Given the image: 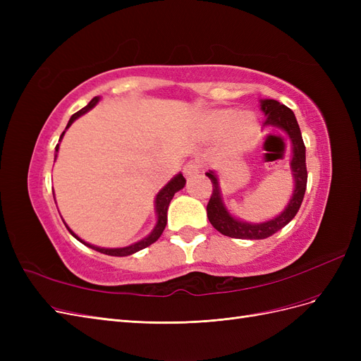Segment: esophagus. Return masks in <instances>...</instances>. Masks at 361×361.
<instances>
[{
	"instance_id": "esophagus-1",
	"label": "esophagus",
	"mask_w": 361,
	"mask_h": 361,
	"mask_svg": "<svg viewBox=\"0 0 361 361\" xmlns=\"http://www.w3.org/2000/svg\"><path fill=\"white\" fill-rule=\"evenodd\" d=\"M199 171H200V166L195 161H190L187 166L183 167V173H185V176H187V178L195 176V174H197Z\"/></svg>"
}]
</instances>
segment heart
<instances>
[{"instance_id": "1", "label": "heart", "mask_w": 361, "mask_h": 361, "mask_svg": "<svg viewBox=\"0 0 361 361\" xmlns=\"http://www.w3.org/2000/svg\"><path fill=\"white\" fill-rule=\"evenodd\" d=\"M257 118L253 113L239 111L236 108H215L202 116V129L207 137H221L226 134L224 149L235 155L243 152L253 138Z\"/></svg>"}]
</instances>
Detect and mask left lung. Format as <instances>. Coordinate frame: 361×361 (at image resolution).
I'll use <instances>...</instances> for the list:
<instances>
[{"instance_id": "1", "label": "left lung", "mask_w": 361, "mask_h": 361, "mask_svg": "<svg viewBox=\"0 0 361 361\" xmlns=\"http://www.w3.org/2000/svg\"><path fill=\"white\" fill-rule=\"evenodd\" d=\"M260 110L265 114L264 128H277L283 130L290 141V174L293 179V191L290 199L279 215L269 218L262 223H251L239 220L238 216L232 215L227 209L223 199V192L220 187V178L215 171L206 173V176L212 182V195L209 203L206 206L207 218L218 232L238 239H265L279 232L292 221L297 215L300 206L304 199L305 185H307V169H305V146L301 137V130L293 111L286 105L280 104L274 99H260Z\"/></svg>"}]
</instances>
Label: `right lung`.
<instances>
[{
    "label": "right lung",
    "instance_id": "right-lung-1",
    "mask_svg": "<svg viewBox=\"0 0 361 361\" xmlns=\"http://www.w3.org/2000/svg\"><path fill=\"white\" fill-rule=\"evenodd\" d=\"M99 101H101V97L96 96V97H93V99H92L89 104H87L84 108H81V110H80L78 113H75V114L69 118L68 126H66V129L63 130V134L60 135V140H59V141L63 140V135L66 134V130L69 129V126L75 122L76 118L81 117V116L85 114L87 111H90L92 108H93L97 102H99ZM59 149H60V143L56 146V155H54V161L57 159ZM185 182H187V180H185V178L182 176V173H178L176 176L170 179V182L166 185V187L159 190V192L157 194V197H155V214H157V224H155V227L152 228V232H150L146 238L140 239L138 243H134V244H130V245H128V247L105 248V247H97V245L89 244V243H85L84 239H81L75 232H72V228H71L66 223H64V220H63V223L66 224L68 231L71 232V235H72L75 239H78V241H80L81 244H84V245H87V247H90V248H93V250H96V251H99V253H104V255H108V256H118V257L134 255V253H137V251L143 250V248H146V247L154 244V243L157 241V239L162 235L164 228H166V224H167V209H169V204H170V202H171V199H173V195L176 194L178 191H180V190L185 187ZM54 200H56V197H54Z\"/></svg>",
    "mask_w": 361,
    "mask_h": 361
}]
</instances>
